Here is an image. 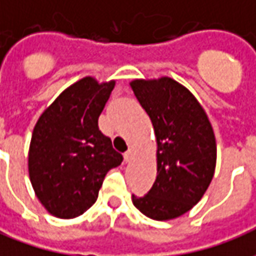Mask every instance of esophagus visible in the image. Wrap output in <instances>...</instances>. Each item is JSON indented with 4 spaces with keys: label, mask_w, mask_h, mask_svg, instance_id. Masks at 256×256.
<instances>
[{
    "label": "esophagus",
    "mask_w": 256,
    "mask_h": 256,
    "mask_svg": "<svg viewBox=\"0 0 256 256\" xmlns=\"http://www.w3.org/2000/svg\"><path fill=\"white\" fill-rule=\"evenodd\" d=\"M133 159V150H128V152H124V162H130Z\"/></svg>",
    "instance_id": "esophagus-1"
}]
</instances>
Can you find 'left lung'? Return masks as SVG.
<instances>
[{"label":"left lung","mask_w":256,"mask_h":256,"mask_svg":"<svg viewBox=\"0 0 256 256\" xmlns=\"http://www.w3.org/2000/svg\"><path fill=\"white\" fill-rule=\"evenodd\" d=\"M134 94L148 114L158 142V176L133 204L156 220L177 218L202 198L214 177L216 145L211 123L193 94L172 78L137 79Z\"/></svg>","instance_id":"left-lung-1"}]
</instances>
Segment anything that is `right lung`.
Listing matches in <instances>:
<instances>
[{
    "label": "right lung",
    "mask_w": 256,
    "mask_h": 256,
    "mask_svg": "<svg viewBox=\"0 0 256 256\" xmlns=\"http://www.w3.org/2000/svg\"><path fill=\"white\" fill-rule=\"evenodd\" d=\"M115 82L80 79L42 114L31 137L28 172L36 198L58 218L84 214L98 198L106 172L123 156L98 128Z\"/></svg>",
    "instance_id": "obj_1"
}]
</instances>
